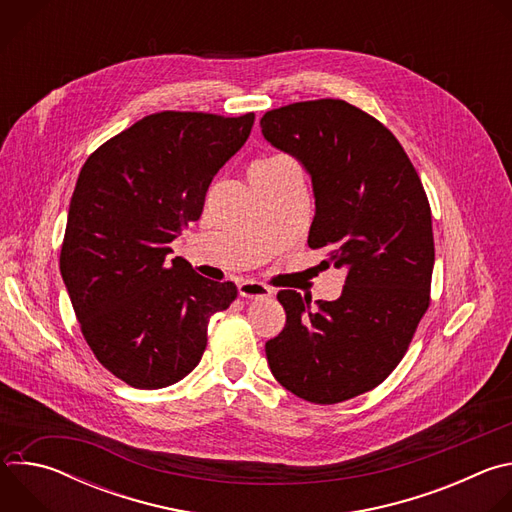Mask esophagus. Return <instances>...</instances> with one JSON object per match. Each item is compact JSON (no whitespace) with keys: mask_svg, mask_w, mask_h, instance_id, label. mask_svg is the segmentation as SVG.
Returning <instances> with one entry per match:
<instances>
[{"mask_svg":"<svg viewBox=\"0 0 512 512\" xmlns=\"http://www.w3.org/2000/svg\"><path fill=\"white\" fill-rule=\"evenodd\" d=\"M271 294H273L271 287H267L261 281L245 279L239 283V296L245 300H261V298H269Z\"/></svg>","mask_w":512,"mask_h":512,"instance_id":"obj_1","label":"esophagus"}]
</instances>
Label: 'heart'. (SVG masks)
<instances>
[{
  "mask_svg": "<svg viewBox=\"0 0 512 512\" xmlns=\"http://www.w3.org/2000/svg\"><path fill=\"white\" fill-rule=\"evenodd\" d=\"M294 166V162H291V158L283 156V154H269V156H261L257 158L251 168H249V178L251 182H259V180H267V178H273L275 174L283 172L285 168Z\"/></svg>",
  "mask_w": 512,
  "mask_h": 512,
  "instance_id": "obj_1",
  "label": "heart"
}]
</instances>
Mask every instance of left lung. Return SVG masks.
<instances>
[{
  "mask_svg": "<svg viewBox=\"0 0 512 512\" xmlns=\"http://www.w3.org/2000/svg\"><path fill=\"white\" fill-rule=\"evenodd\" d=\"M261 131L312 176L308 245L346 271L334 302L277 294L285 328L265 344L273 377L294 395L334 405L379 387L405 356L431 302V208L397 137L342 99L271 109Z\"/></svg>",
  "mask_w": 512,
  "mask_h": 512,
  "instance_id": "1",
  "label": "left lung"
}]
</instances>
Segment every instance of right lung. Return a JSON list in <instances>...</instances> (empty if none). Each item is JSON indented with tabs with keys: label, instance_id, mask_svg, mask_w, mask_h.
Listing matches in <instances>:
<instances>
[{
	"label": "right lung",
	"instance_id": "right-lung-1",
	"mask_svg": "<svg viewBox=\"0 0 512 512\" xmlns=\"http://www.w3.org/2000/svg\"><path fill=\"white\" fill-rule=\"evenodd\" d=\"M253 121L154 113L99 145L79 174L60 273L95 358L135 389L184 379L202 358L210 316L237 298L233 281H210L168 253Z\"/></svg>",
	"mask_w": 512,
	"mask_h": 512
}]
</instances>
